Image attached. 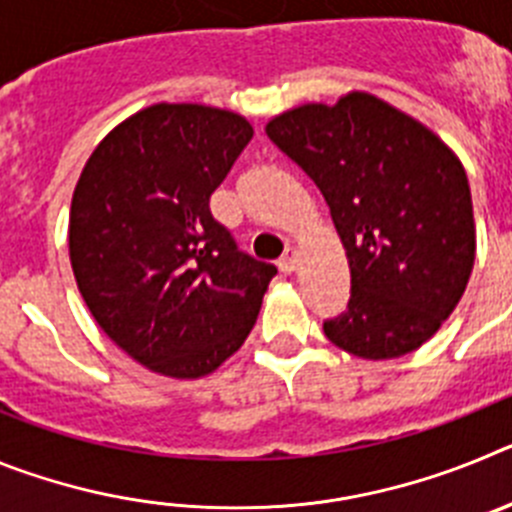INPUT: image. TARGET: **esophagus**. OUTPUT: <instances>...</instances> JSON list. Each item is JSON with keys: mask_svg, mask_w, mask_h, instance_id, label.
<instances>
[{"mask_svg": "<svg viewBox=\"0 0 512 512\" xmlns=\"http://www.w3.org/2000/svg\"><path fill=\"white\" fill-rule=\"evenodd\" d=\"M277 266H279V271H282V274H292V271L297 269V251H295V248H287L282 259H279Z\"/></svg>", "mask_w": 512, "mask_h": 512, "instance_id": "1", "label": "esophagus"}]
</instances>
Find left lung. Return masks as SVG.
<instances>
[{
	"label": "left lung",
	"instance_id": "8db88e82",
	"mask_svg": "<svg viewBox=\"0 0 512 512\" xmlns=\"http://www.w3.org/2000/svg\"><path fill=\"white\" fill-rule=\"evenodd\" d=\"M266 135L330 207L351 269V297L325 336L361 359H397L441 328L474 266L467 171L438 135L392 104L351 92L302 104Z\"/></svg>",
	"mask_w": 512,
	"mask_h": 512
}]
</instances>
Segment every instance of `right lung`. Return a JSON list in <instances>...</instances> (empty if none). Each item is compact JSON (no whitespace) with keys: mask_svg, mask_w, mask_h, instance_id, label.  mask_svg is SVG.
<instances>
[{"mask_svg":"<svg viewBox=\"0 0 512 512\" xmlns=\"http://www.w3.org/2000/svg\"><path fill=\"white\" fill-rule=\"evenodd\" d=\"M253 128L205 104H153L94 148L69 251L99 328L151 372L197 379L243 346L277 266L243 253L210 197Z\"/></svg>","mask_w":512,"mask_h":512,"instance_id":"add662e5","label":"right lung"}]
</instances>
